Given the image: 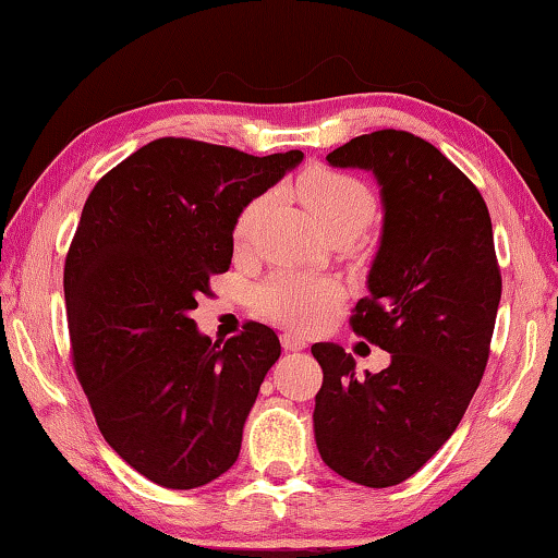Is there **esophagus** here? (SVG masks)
<instances>
[{
  "label": "esophagus",
  "mask_w": 558,
  "mask_h": 558,
  "mask_svg": "<svg viewBox=\"0 0 558 558\" xmlns=\"http://www.w3.org/2000/svg\"><path fill=\"white\" fill-rule=\"evenodd\" d=\"M280 342L288 349V352H300V349H305V344H307L305 337H300L295 332H286L280 337Z\"/></svg>",
  "instance_id": "obj_1"
}]
</instances>
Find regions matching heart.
<instances>
[{
    "instance_id": "heart-1",
    "label": "heart",
    "mask_w": 558,
    "mask_h": 558,
    "mask_svg": "<svg viewBox=\"0 0 558 558\" xmlns=\"http://www.w3.org/2000/svg\"><path fill=\"white\" fill-rule=\"evenodd\" d=\"M300 194L325 233H359L374 219L376 211L372 189L359 182L356 177L337 172V169H313V172H307L300 184ZM272 202H276V196H272V192H266L243 206L233 226V241L239 248H248L256 239ZM339 298H342V286L337 280L300 276V272L290 270L276 272L256 292L260 313L290 327L319 325Z\"/></svg>"
}]
</instances>
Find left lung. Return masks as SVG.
Masks as SVG:
<instances>
[{"instance_id":"obj_1","label":"left lung","mask_w":558,"mask_h":558,"mask_svg":"<svg viewBox=\"0 0 558 558\" xmlns=\"http://www.w3.org/2000/svg\"><path fill=\"white\" fill-rule=\"evenodd\" d=\"M327 162L364 169L379 184V248L352 327L391 362L356 374L342 347L313 344L325 374L315 440L337 475L391 487L452 436L485 374L502 298L493 221L475 184L411 132L359 135Z\"/></svg>"}]
</instances>
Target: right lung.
Segmentation results:
<instances>
[{
    "label": "right lung",
    "instance_id": "add662e5",
    "mask_svg": "<svg viewBox=\"0 0 558 558\" xmlns=\"http://www.w3.org/2000/svg\"><path fill=\"white\" fill-rule=\"evenodd\" d=\"M300 162V149L253 157L162 137L112 167L83 206L63 270L73 366L102 438L157 485H209L239 458L280 339L248 323L211 342L192 310L231 266L243 206Z\"/></svg>",
    "mask_w": 558,
    "mask_h": 558
}]
</instances>
